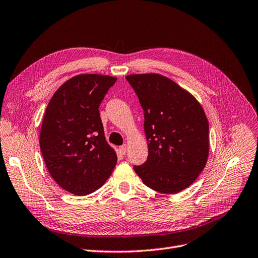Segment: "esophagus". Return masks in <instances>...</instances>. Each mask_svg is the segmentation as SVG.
<instances>
[{
    "label": "esophagus",
    "mask_w": 258,
    "mask_h": 258,
    "mask_svg": "<svg viewBox=\"0 0 258 258\" xmlns=\"http://www.w3.org/2000/svg\"><path fill=\"white\" fill-rule=\"evenodd\" d=\"M127 149H128V146L126 144H124V145L119 147V151H120L121 154H125L127 152Z\"/></svg>",
    "instance_id": "34e87169"
}]
</instances>
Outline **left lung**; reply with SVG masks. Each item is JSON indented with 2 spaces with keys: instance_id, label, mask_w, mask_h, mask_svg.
Segmentation results:
<instances>
[{
  "instance_id": "8db88e82",
  "label": "left lung",
  "mask_w": 258,
  "mask_h": 258,
  "mask_svg": "<svg viewBox=\"0 0 258 258\" xmlns=\"http://www.w3.org/2000/svg\"><path fill=\"white\" fill-rule=\"evenodd\" d=\"M144 110L148 159L133 169L159 193L174 194L199 177L209 156V122L200 102L158 73L126 77Z\"/></svg>"
}]
</instances>
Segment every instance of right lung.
Wrapping results in <instances>:
<instances>
[{
  "mask_svg": "<svg viewBox=\"0 0 258 258\" xmlns=\"http://www.w3.org/2000/svg\"><path fill=\"white\" fill-rule=\"evenodd\" d=\"M115 82L110 76L78 75L60 86L45 110L40 132L44 162L57 185L75 195L101 188L116 165L99 111Z\"/></svg>",
  "mask_w": 258,
  "mask_h": 258,
  "instance_id": "1",
  "label": "right lung"
}]
</instances>
